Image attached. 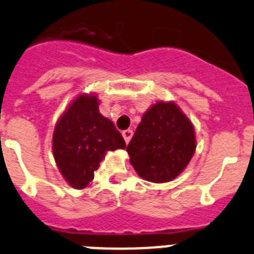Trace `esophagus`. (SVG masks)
<instances>
[{"label": "esophagus", "instance_id": "obj_1", "mask_svg": "<svg viewBox=\"0 0 254 254\" xmlns=\"http://www.w3.org/2000/svg\"><path fill=\"white\" fill-rule=\"evenodd\" d=\"M122 135H123V138H125V141L128 144L129 140H131L132 135H133V132H132V129H126V131L122 132Z\"/></svg>", "mask_w": 254, "mask_h": 254}]
</instances>
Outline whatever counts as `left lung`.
I'll return each mask as SVG.
<instances>
[{
  "mask_svg": "<svg viewBox=\"0 0 254 254\" xmlns=\"http://www.w3.org/2000/svg\"><path fill=\"white\" fill-rule=\"evenodd\" d=\"M195 148L191 122L176 104L159 101L142 116L127 153L138 176L167 183L185 170Z\"/></svg>",
  "mask_w": 254,
  "mask_h": 254,
  "instance_id": "obj_1",
  "label": "left lung"
}]
</instances>
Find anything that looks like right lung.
<instances>
[{"instance_id": "obj_1", "label": "right lung", "mask_w": 254, "mask_h": 254, "mask_svg": "<svg viewBox=\"0 0 254 254\" xmlns=\"http://www.w3.org/2000/svg\"><path fill=\"white\" fill-rule=\"evenodd\" d=\"M121 132L99 112L95 95H81L60 117L53 136L54 158L63 177L74 189H83L108 150L125 149Z\"/></svg>"}]
</instances>
